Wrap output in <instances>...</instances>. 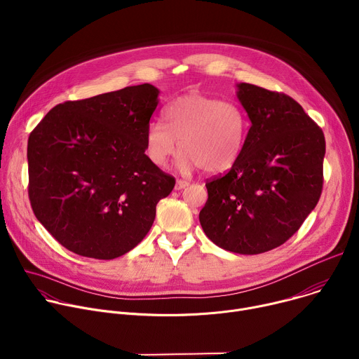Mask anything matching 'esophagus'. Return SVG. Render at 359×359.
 <instances>
[{
	"mask_svg": "<svg viewBox=\"0 0 359 359\" xmlns=\"http://www.w3.org/2000/svg\"><path fill=\"white\" fill-rule=\"evenodd\" d=\"M186 186H189V182L182 180V179H177V180H176V184H175V189H176V190H182V189H184Z\"/></svg>",
	"mask_w": 359,
	"mask_h": 359,
	"instance_id": "esophagus-1",
	"label": "esophagus"
}]
</instances>
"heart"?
Listing matches in <instances>:
<instances>
[{
    "instance_id": "b5f03b06",
    "label": "heart",
    "mask_w": 359,
    "mask_h": 359,
    "mask_svg": "<svg viewBox=\"0 0 359 359\" xmlns=\"http://www.w3.org/2000/svg\"><path fill=\"white\" fill-rule=\"evenodd\" d=\"M165 122H151L146 130L144 151L149 162L165 168L182 150L177 168L183 173L201 168L223 173L240 159L248 133V119L240 105L198 92H189L163 111Z\"/></svg>"
}]
</instances>
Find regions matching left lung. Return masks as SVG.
<instances>
[{
  "mask_svg": "<svg viewBox=\"0 0 359 359\" xmlns=\"http://www.w3.org/2000/svg\"><path fill=\"white\" fill-rule=\"evenodd\" d=\"M237 97L251 122L237 163L206 182L203 231L219 247L260 254L284 244L323 191L325 137L285 93L238 83Z\"/></svg>",
  "mask_w": 359,
  "mask_h": 359,
  "instance_id": "left-lung-1",
  "label": "left lung"
}]
</instances>
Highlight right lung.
I'll return each mask as SVG.
<instances>
[{
	"instance_id": "right-lung-1",
	"label": "right lung",
	"mask_w": 359,
	"mask_h": 359,
	"mask_svg": "<svg viewBox=\"0 0 359 359\" xmlns=\"http://www.w3.org/2000/svg\"><path fill=\"white\" fill-rule=\"evenodd\" d=\"M159 89L150 83L67 100L28 137V196L38 222L83 257L114 260L150 230L175 177L144 153Z\"/></svg>"
}]
</instances>
